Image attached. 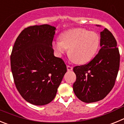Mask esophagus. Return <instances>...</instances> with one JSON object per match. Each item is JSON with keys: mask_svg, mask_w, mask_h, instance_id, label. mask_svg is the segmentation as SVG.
Instances as JSON below:
<instances>
[{"mask_svg": "<svg viewBox=\"0 0 124 124\" xmlns=\"http://www.w3.org/2000/svg\"><path fill=\"white\" fill-rule=\"evenodd\" d=\"M67 70L68 71H71L73 70V66L70 65H67Z\"/></svg>", "mask_w": 124, "mask_h": 124, "instance_id": "34e87169", "label": "esophagus"}]
</instances>
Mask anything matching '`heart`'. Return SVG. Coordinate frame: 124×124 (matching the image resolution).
<instances>
[{
  "instance_id": "heart-1",
  "label": "heart",
  "mask_w": 124,
  "mask_h": 124,
  "mask_svg": "<svg viewBox=\"0 0 124 124\" xmlns=\"http://www.w3.org/2000/svg\"><path fill=\"white\" fill-rule=\"evenodd\" d=\"M61 40L53 42V46L58 55L68 50V56L76 64H83L90 61L96 54L100 45L97 33L84 28H74L64 31Z\"/></svg>"
}]
</instances>
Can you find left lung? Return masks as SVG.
Listing matches in <instances>:
<instances>
[{
    "label": "left lung",
    "instance_id": "left-lung-1",
    "mask_svg": "<svg viewBox=\"0 0 124 124\" xmlns=\"http://www.w3.org/2000/svg\"><path fill=\"white\" fill-rule=\"evenodd\" d=\"M101 48L88 63L76 66L73 91L79 100L91 103L102 100L113 88L120 65L117 41L109 30L101 32Z\"/></svg>",
    "mask_w": 124,
    "mask_h": 124
}]
</instances>
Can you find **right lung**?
I'll return each mask as SVG.
<instances>
[{"mask_svg":"<svg viewBox=\"0 0 124 124\" xmlns=\"http://www.w3.org/2000/svg\"><path fill=\"white\" fill-rule=\"evenodd\" d=\"M55 30L47 24L25 28L16 39L10 55L17 90L25 101L37 106L53 100L67 71L64 61L53 54Z\"/></svg>","mask_w":124,"mask_h":124,"instance_id":"right-lung-1","label":"right lung"}]
</instances>
